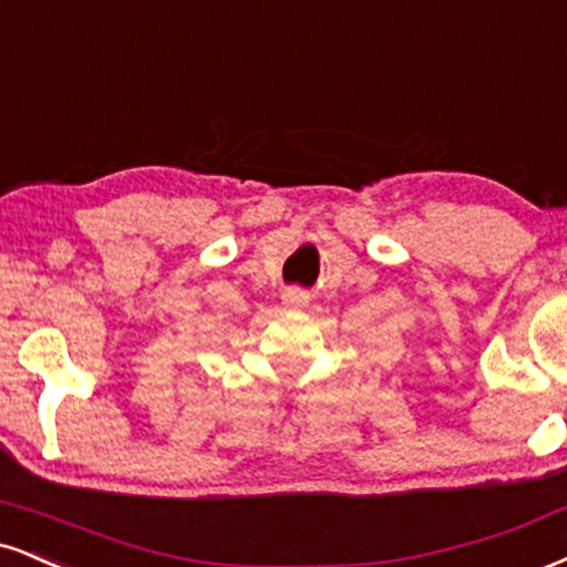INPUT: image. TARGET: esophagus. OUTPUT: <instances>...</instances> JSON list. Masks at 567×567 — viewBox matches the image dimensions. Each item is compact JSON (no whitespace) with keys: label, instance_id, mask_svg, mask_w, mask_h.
I'll return each mask as SVG.
<instances>
[{"label":"esophagus","instance_id":"obj_1","mask_svg":"<svg viewBox=\"0 0 567 567\" xmlns=\"http://www.w3.org/2000/svg\"><path fill=\"white\" fill-rule=\"evenodd\" d=\"M282 303L288 306V309H301V306L309 303V296L301 288H288L282 292Z\"/></svg>","mask_w":567,"mask_h":567}]
</instances>
